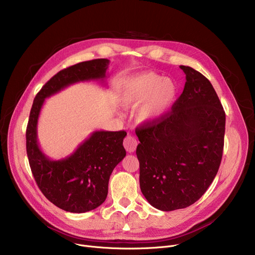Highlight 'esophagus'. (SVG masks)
I'll use <instances>...</instances> for the list:
<instances>
[{"label": "esophagus", "mask_w": 255, "mask_h": 255, "mask_svg": "<svg viewBox=\"0 0 255 255\" xmlns=\"http://www.w3.org/2000/svg\"><path fill=\"white\" fill-rule=\"evenodd\" d=\"M124 146L127 152L129 153H133L135 150H136V146H137V140L131 136V135H128L125 139H124Z\"/></svg>", "instance_id": "1"}]
</instances>
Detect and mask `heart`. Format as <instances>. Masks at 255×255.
<instances>
[{
	"label": "heart",
	"instance_id": "b5f03b06",
	"mask_svg": "<svg viewBox=\"0 0 255 255\" xmlns=\"http://www.w3.org/2000/svg\"><path fill=\"white\" fill-rule=\"evenodd\" d=\"M178 93L179 88L173 79L154 72H142L123 80L119 88V98L125 107L139 104L137 120L143 124H155L171 110Z\"/></svg>",
	"mask_w": 255,
	"mask_h": 255
}]
</instances>
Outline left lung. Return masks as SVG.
Wrapping results in <instances>:
<instances>
[{
  "instance_id": "1",
  "label": "left lung",
  "mask_w": 255,
  "mask_h": 255,
  "mask_svg": "<svg viewBox=\"0 0 255 255\" xmlns=\"http://www.w3.org/2000/svg\"><path fill=\"white\" fill-rule=\"evenodd\" d=\"M181 96L159 122L136 129L140 190L151 206L175 211L193 205L216 177L225 113L209 79L189 66Z\"/></svg>"
}]
</instances>
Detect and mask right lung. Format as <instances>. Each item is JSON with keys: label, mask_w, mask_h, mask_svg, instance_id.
<instances>
[{"label": "right lung", "mask_w": 255, "mask_h": 255, "mask_svg": "<svg viewBox=\"0 0 255 255\" xmlns=\"http://www.w3.org/2000/svg\"><path fill=\"white\" fill-rule=\"evenodd\" d=\"M110 60L97 59L68 67L52 76L36 95L28 127L26 154L35 181L44 196L60 209L85 213L104 203L114 168L126 156V131H94L69 156L53 160L39 146L38 119L46 98L80 82L105 83Z\"/></svg>", "instance_id": "right-lung-1"}]
</instances>
